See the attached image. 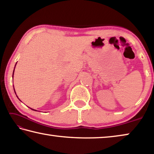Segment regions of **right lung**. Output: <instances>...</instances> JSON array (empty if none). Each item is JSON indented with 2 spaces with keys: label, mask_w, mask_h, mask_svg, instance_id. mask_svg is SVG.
Wrapping results in <instances>:
<instances>
[{
  "label": "right lung",
  "mask_w": 154,
  "mask_h": 154,
  "mask_svg": "<svg viewBox=\"0 0 154 154\" xmlns=\"http://www.w3.org/2000/svg\"><path fill=\"white\" fill-rule=\"evenodd\" d=\"M16 65V64H15ZM14 70H15V69H14ZM14 73H13V77H14ZM14 91H15V90H14ZM17 96V95H16ZM18 98V97H17ZM32 110H34V109H32ZM35 111H36V110H35Z\"/></svg>",
  "instance_id": "add662e5"
}]
</instances>
